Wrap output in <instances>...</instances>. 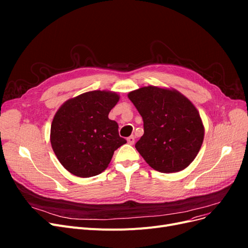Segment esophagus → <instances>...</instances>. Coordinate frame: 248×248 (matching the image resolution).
Here are the masks:
<instances>
[{
    "instance_id": "obj_1",
    "label": "esophagus",
    "mask_w": 248,
    "mask_h": 248,
    "mask_svg": "<svg viewBox=\"0 0 248 248\" xmlns=\"http://www.w3.org/2000/svg\"><path fill=\"white\" fill-rule=\"evenodd\" d=\"M127 142H128L129 145H133L134 144V137L130 136L129 138H127Z\"/></svg>"
}]
</instances>
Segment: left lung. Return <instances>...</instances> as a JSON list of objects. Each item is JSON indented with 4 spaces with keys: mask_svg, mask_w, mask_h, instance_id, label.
<instances>
[{
    "mask_svg": "<svg viewBox=\"0 0 248 248\" xmlns=\"http://www.w3.org/2000/svg\"><path fill=\"white\" fill-rule=\"evenodd\" d=\"M128 98L144 121V134L136 148L149 166L166 174L188 167L205 134L192 102L175 89L155 86L134 90Z\"/></svg>",
    "mask_w": 248,
    "mask_h": 248,
    "instance_id": "1",
    "label": "left lung"
}]
</instances>
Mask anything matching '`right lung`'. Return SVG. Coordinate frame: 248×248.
<instances>
[{
    "label": "right lung",
    "mask_w": 248,
    "mask_h": 248,
    "mask_svg": "<svg viewBox=\"0 0 248 248\" xmlns=\"http://www.w3.org/2000/svg\"><path fill=\"white\" fill-rule=\"evenodd\" d=\"M120 96L110 91H90L65 101L50 127L51 148L72 175L89 178L106 170L116 150L126 144L118 123L108 114Z\"/></svg>",
    "instance_id": "obj_1"
}]
</instances>
